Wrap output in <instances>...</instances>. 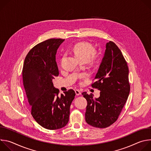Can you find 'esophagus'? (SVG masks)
<instances>
[{
  "label": "esophagus",
  "instance_id": "34e87169",
  "mask_svg": "<svg viewBox=\"0 0 151 151\" xmlns=\"http://www.w3.org/2000/svg\"><path fill=\"white\" fill-rule=\"evenodd\" d=\"M75 93H76V96H79V95H80L81 93V91H80L79 90H75Z\"/></svg>",
  "mask_w": 151,
  "mask_h": 151
}]
</instances>
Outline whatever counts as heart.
I'll return each instance as SVG.
<instances>
[{
	"instance_id": "b5f03b06",
	"label": "heart",
	"mask_w": 151,
	"mask_h": 151,
	"mask_svg": "<svg viewBox=\"0 0 151 151\" xmlns=\"http://www.w3.org/2000/svg\"><path fill=\"white\" fill-rule=\"evenodd\" d=\"M72 51L75 55L80 60H88L94 52V48L88 42H79L73 47ZM85 75L82 74L81 77H83Z\"/></svg>"
}]
</instances>
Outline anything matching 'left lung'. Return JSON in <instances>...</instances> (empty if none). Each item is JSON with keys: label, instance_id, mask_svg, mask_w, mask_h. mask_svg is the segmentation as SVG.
<instances>
[{"label": "left lung", "instance_id": "obj_1", "mask_svg": "<svg viewBox=\"0 0 151 151\" xmlns=\"http://www.w3.org/2000/svg\"><path fill=\"white\" fill-rule=\"evenodd\" d=\"M104 57L91 87L100 91V97L82 94L87 100L85 121L97 128H106L118 118L130 91L128 67L121 50L114 42H107Z\"/></svg>", "mask_w": 151, "mask_h": 151}]
</instances>
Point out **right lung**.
Listing matches in <instances>:
<instances>
[{
  "label": "right lung",
  "mask_w": 151,
  "mask_h": 151,
  "mask_svg": "<svg viewBox=\"0 0 151 151\" xmlns=\"http://www.w3.org/2000/svg\"><path fill=\"white\" fill-rule=\"evenodd\" d=\"M64 40L52 38L37 44L27 54L23 68V85L31 114L40 125L48 130L66 125L76 95L70 89L59 96V90L52 83L59 75L55 54Z\"/></svg>",
  "instance_id": "add662e5"
}]
</instances>
